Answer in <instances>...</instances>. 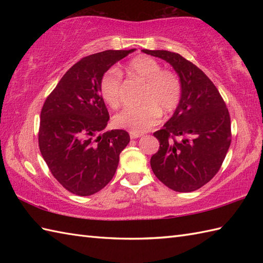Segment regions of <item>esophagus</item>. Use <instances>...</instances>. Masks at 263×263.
<instances>
[{"mask_svg":"<svg viewBox=\"0 0 263 263\" xmlns=\"http://www.w3.org/2000/svg\"><path fill=\"white\" fill-rule=\"evenodd\" d=\"M141 137H142L141 133H133V132L130 133V138L131 139H138V138H141Z\"/></svg>","mask_w":263,"mask_h":263,"instance_id":"esophagus-1","label":"esophagus"}]
</instances>
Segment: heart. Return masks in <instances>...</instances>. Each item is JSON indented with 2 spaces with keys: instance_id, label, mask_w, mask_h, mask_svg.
I'll use <instances>...</instances> for the list:
<instances>
[{
  "instance_id": "obj_1",
  "label": "heart",
  "mask_w": 263,
  "mask_h": 263,
  "mask_svg": "<svg viewBox=\"0 0 263 263\" xmlns=\"http://www.w3.org/2000/svg\"><path fill=\"white\" fill-rule=\"evenodd\" d=\"M127 74L146 82L142 90L141 106L127 107L116 114V126L133 133H143L157 124L161 111L171 114L181 102L182 83L180 78L163 66L155 59L140 55L126 65ZM99 91L104 102L111 108L121 105L122 76L116 69H109L99 82Z\"/></svg>"
}]
</instances>
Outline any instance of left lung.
Listing matches in <instances>:
<instances>
[{"instance_id":"left-lung-1","label":"left lung","mask_w":263,"mask_h":263,"mask_svg":"<svg viewBox=\"0 0 263 263\" xmlns=\"http://www.w3.org/2000/svg\"><path fill=\"white\" fill-rule=\"evenodd\" d=\"M142 52L170 63L182 83L174 114L154 133L159 150L150 159L152 170L176 192L195 191L217 174L226 157L231 146L230 113L216 86L198 66L170 51ZM175 136L182 140L176 142Z\"/></svg>"}]
</instances>
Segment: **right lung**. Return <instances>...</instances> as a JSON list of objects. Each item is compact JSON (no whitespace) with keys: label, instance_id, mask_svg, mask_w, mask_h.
<instances>
[{"label":"right lung","instance_id":"add662e5","mask_svg":"<svg viewBox=\"0 0 263 263\" xmlns=\"http://www.w3.org/2000/svg\"><path fill=\"white\" fill-rule=\"evenodd\" d=\"M135 51L108 49L81 59L44 103L39 149L53 176L71 193L87 197L107 185L130 142L124 130L103 133L109 114L99 82L111 65Z\"/></svg>","mask_w":263,"mask_h":263}]
</instances>
